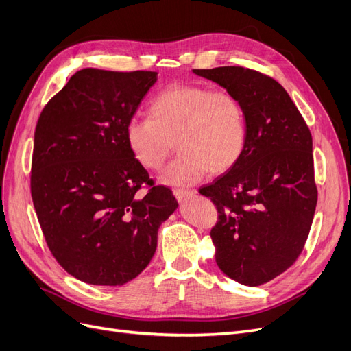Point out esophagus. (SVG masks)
Masks as SVG:
<instances>
[{"label":"esophagus","mask_w":351,"mask_h":351,"mask_svg":"<svg viewBox=\"0 0 351 351\" xmlns=\"http://www.w3.org/2000/svg\"><path fill=\"white\" fill-rule=\"evenodd\" d=\"M173 195L179 199V201H184L192 195H195V191H188V189H175L173 191Z\"/></svg>","instance_id":"esophagus-1"}]
</instances>
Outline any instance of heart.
Returning <instances> with one entry per match:
<instances>
[{"mask_svg": "<svg viewBox=\"0 0 351 351\" xmlns=\"http://www.w3.org/2000/svg\"><path fill=\"white\" fill-rule=\"evenodd\" d=\"M149 119H132L125 138L136 160L160 171L173 150L180 152L162 175L166 185L188 186L206 173H224L241 159L247 145V121L241 102L227 90L175 84L156 95Z\"/></svg>", "mask_w": 351, "mask_h": 351, "instance_id": "heart-1", "label": "heart"}]
</instances>
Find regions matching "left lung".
<instances>
[{
	"instance_id": "obj_1",
	"label": "left lung",
	"mask_w": 351,
	"mask_h": 351,
	"mask_svg": "<svg viewBox=\"0 0 351 351\" xmlns=\"http://www.w3.org/2000/svg\"><path fill=\"white\" fill-rule=\"evenodd\" d=\"M244 108L247 145L237 165L202 186L218 221L215 262L232 280L258 287L291 267L308 239L317 206L313 136L285 88L241 66L193 69Z\"/></svg>"
}]
</instances>
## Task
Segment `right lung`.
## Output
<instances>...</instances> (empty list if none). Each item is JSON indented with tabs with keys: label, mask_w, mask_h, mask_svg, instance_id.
I'll return each mask as SVG.
<instances>
[{
	"label": "right lung",
	"mask_w": 351,
	"mask_h": 351,
	"mask_svg": "<svg viewBox=\"0 0 351 351\" xmlns=\"http://www.w3.org/2000/svg\"><path fill=\"white\" fill-rule=\"evenodd\" d=\"M156 81L158 72L86 68L38 117L33 205L51 254L85 283L121 287L138 276L156 252L160 224L178 208L171 189L153 186L125 138Z\"/></svg>",
	"instance_id": "1"
}]
</instances>
